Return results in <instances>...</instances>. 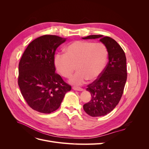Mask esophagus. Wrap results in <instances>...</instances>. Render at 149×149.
I'll return each instance as SVG.
<instances>
[{"label":"esophagus","mask_w":149,"mask_h":149,"mask_svg":"<svg viewBox=\"0 0 149 149\" xmlns=\"http://www.w3.org/2000/svg\"><path fill=\"white\" fill-rule=\"evenodd\" d=\"M73 89L74 90H76V91H83V89L81 88H79V87H76V86H73Z\"/></svg>","instance_id":"esophagus-1"}]
</instances>
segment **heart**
Returning a JSON list of instances; mask_svg holds the SVG:
<instances>
[{"label":"heart","mask_w":149,"mask_h":149,"mask_svg":"<svg viewBox=\"0 0 149 149\" xmlns=\"http://www.w3.org/2000/svg\"><path fill=\"white\" fill-rule=\"evenodd\" d=\"M107 50L102 43L78 40L70 43L65 53H57L55 65L58 71L65 78H70L75 70L78 71L70 79L74 85L84 84L88 79H97L104 69Z\"/></svg>","instance_id":"b5f03b06"}]
</instances>
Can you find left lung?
<instances>
[{"mask_svg": "<svg viewBox=\"0 0 149 149\" xmlns=\"http://www.w3.org/2000/svg\"><path fill=\"white\" fill-rule=\"evenodd\" d=\"M83 39L100 38L108 52V61L99 77L86 88L91 100L83 105L86 113L92 117L109 114L118 104L127 80L126 57L123 48L114 39L102 35H93Z\"/></svg>", "mask_w": 149, "mask_h": 149, "instance_id": "left-lung-1", "label": "left lung"}]
</instances>
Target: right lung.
<instances>
[{
    "label": "right lung",
    "mask_w": 149,
    "mask_h": 149,
    "mask_svg": "<svg viewBox=\"0 0 149 149\" xmlns=\"http://www.w3.org/2000/svg\"><path fill=\"white\" fill-rule=\"evenodd\" d=\"M66 38L45 35L33 40L19 64L18 84L22 96L33 110L49 114L58 109L71 86L55 72V54Z\"/></svg>",
    "instance_id": "add662e5"
}]
</instances>
